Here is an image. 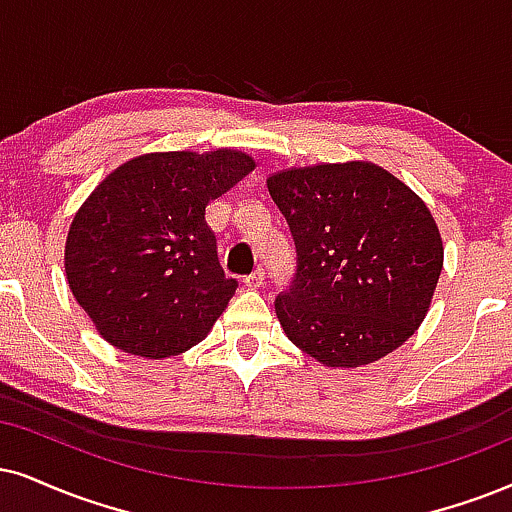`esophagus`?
<instances>
[{
  "label": "esophagus",
  "mask_w": 512,
  "mask_h": 512,
  "mask_svg": "<svg viewBox=\"0 0 512 512\" xmlns=\"http://www.w3.org/2000/svg\"><path fill=\"white\" fill-rule=\"evenodd\" d=\"M263 282H266V273H263V270L258 268V270H254V273H251V275L244 277L242 285H244L246 289H258V287L263 285Z\"/></svg>",
  "instance_id": "obj_1"
}]
</instances>
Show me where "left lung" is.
<instances>
[{"label": "left lung", "mask_w": 512, "mask_h": 512, "mask_svg": "<svg viewBox=\"0 0 512 512\" xmlns=\"http://www.w3.org/2000/svg\"><path fill=\"white\" fill-rule=\"evenodd\" d=\"M268 192L296 244L275 299L289 342L327 368H361L406 342L430 311L444 244L430 208L370 161L277 170Z\"/></svg>", "instance_id": "left-lung-1"}]
</instances>
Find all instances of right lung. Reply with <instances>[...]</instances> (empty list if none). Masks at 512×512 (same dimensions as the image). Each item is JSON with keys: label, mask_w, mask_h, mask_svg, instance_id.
I'll return each mask as SVG.
<instances>
[{"label": "right lung", "mask_w": 512, "mask_h": 512, "mask_svg": "<svg viewBox=\"0 0 512 512\" xmlns=\"http://www.w3.org/2000/svg\"><path fill=\"white\" fill-rule=\"evenodd\" d=\"M237 149L154 151L94 187L66 237V280L116 349L163 361L199 344L237 289L206 206L254 170Z\"/></svg>", "instance_id": "obj_1"}]
</instances>
